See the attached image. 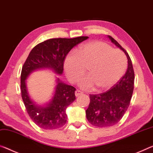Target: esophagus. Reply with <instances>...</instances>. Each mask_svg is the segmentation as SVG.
Wrapping results in <instances>:
<instances>
[{"mask_svg":"<svg viewBox=\"0 0 153 153\" xmlns=\"http://www.w3.org/2000/svg\"><path fill=\"white\" fill-rule=\"evenodd\" d=\"M82 93H83V92L79 91V90H76V92H75V94H76V97H78L79 95H80V94H82Z\"/></svg>","mask_w":153,"mask_h":153,"instance_id":"34e87169","label":"esophagus"}]
</instances>
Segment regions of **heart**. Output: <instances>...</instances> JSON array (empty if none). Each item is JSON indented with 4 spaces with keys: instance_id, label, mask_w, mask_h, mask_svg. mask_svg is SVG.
<instances>
[{
    "instance_id": "b5f03b06",
    "label": "heart",
    "mask_w": 153,
    "mask_h": 153,
    "mask_svg": "<svg viewBox=\"0 0 153 153\" xmlns=\"http://www.w3.org/2000/svg\"><path fill=\"white\" fill-rule=\"evenodd\" d=\"M127 66V58L122 51L101 42L79 46L76 53L65 57L64 62L65 71L73 82L78 81L88 67V76L82 79L79 86L88 90L95 86L99 91L114 86L124 76Z\"/></svg>"
}]
</instances>
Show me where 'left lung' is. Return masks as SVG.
<instances>
[{
    "instance_id": "8db88e82",
    "label": "left lung",
    "mask_w": 153,
    "mask_h": 153,
    "mask_svg": "<svg viewBox=\"0 0 153 153\" xmlns=\"http://www.w3.org/2000/svg\"><path fill=\"white\" fill-rule=\"evenodd\" d=\"M108 37L127 56L128 68L124 76L110 90L90 94L86 118L91 125L97 127H111L119 122L129 108L134 88V71L129 54L110 35Z\"/></svg>"
}]
</instances>
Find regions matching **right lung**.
<instances>
[{
  "mask_svg": "<svg viewBox=\"0 0 153 153\" xmlns=\"http://www.w3.org/2000/svg\"><path fill=\"white\" fill-rule=\"evenodd\" d=\"M88 38L79 37L48 39L35 46L24 62L20 77L22 98L29 116L40 128L56 129L65 125L67 120L66 109L76 99V88L57 78L54 95L46 106L43 107L36 105L30 99L26 87V79L35 70L45 68L61 75L65 57L69 51Z\"/></svg>",
  "mask_w": 153,
  "mask_h": 153,
  "instance_id": "add662e5",
  "label": "right lung"
}]
</instances>
